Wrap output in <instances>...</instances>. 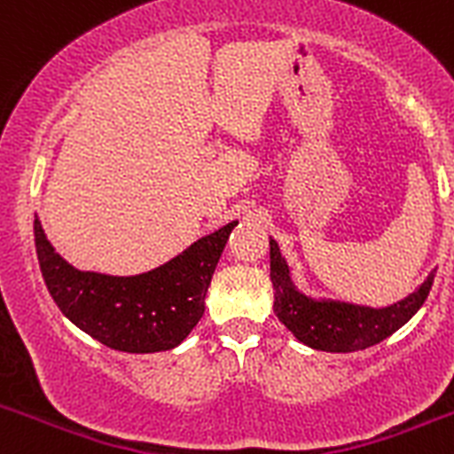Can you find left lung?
I'll list each match as a JSON object with an SVG mask.
<instances>
[{
  "instance_id": "1",
  "label": "left lung",
  "mask_w": 454,
  "mask_h": 454,
  "mask_svg": "<svg viewBox=\"0 0 454 454\" xmlns=\"http://www.w3.org/2000/svg\"><path fill=\"white\" fill-rule=\"evenodd\" d=\"M436 272V270H434ZM434 272L419 291L384 309L356 307L346 302H320L293 288L279 247L270 240V279L275 288V316L304 346L323 352H356L375 346L400 330L430 295Z\"/></svg>"
}]
</instances>
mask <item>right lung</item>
<instances>
[{
  "instance_id": "1",
  "label": "right lung",
  "mask_w": 454,
  "mask_h": 454,
  "mask_svg": "<svg viewBox=\"0 0 454 454\" xmlns=\"http://www.w3.org/2000/svg\"><path fill=\"white\" fill-rule=\"evenodd\" d=\"M236 224H224L166 266L136 277L72 268L50 246L38 218L35 254L56 307L79 330L120 352H161L179 346L202 318L215 263Z\"/></svg>"
}]
</instances>
